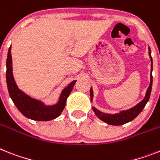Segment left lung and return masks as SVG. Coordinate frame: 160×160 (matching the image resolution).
I'll use <instances>...</instances> for the list:
<instances>
[{"label": "left lung", "mask_w": 160, "mask_h": 160, "mask_svg": "<svg viewBox=\"0 0 160 160\" xmlns=\"http://www.w3.org/2000/svg\"><path fill=\"white\" fill-rule=\"evenodd\" d=\"M149 55H150V58H151V72H152L153 69V62H152V58H151V49L149 48ZM152 81H153V77H152V73L151 74V83H150V86L147 88V91H146V97L145 98L138 104L134 107L131 108L129 110H127V111H120L119 113L115 114V115H110V114H105L102 113V111H98L96 108H92L93 111L95 112L96 115L101 120H102L105 123H108V124H111V125H122V124H124L126 123H128V122L132 121V119H134L135 118L138 116L139 114L142 112V111L144 109L145 106L147 103V102L149 101L150 98V96H151V88H152ZM90 98L91 100L92 99V88L90 89Z\"/></svg>", "instance_id": "8db88e82"}]
</instances>
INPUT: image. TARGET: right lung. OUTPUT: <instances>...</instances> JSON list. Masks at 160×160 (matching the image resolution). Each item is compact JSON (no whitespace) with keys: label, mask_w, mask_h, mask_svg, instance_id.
<instances>
[{"label":"right lung","mask_w":160,"mask_h":160,"mask_svg":"<svg viewBox=\"0 0 160 160\" xmlns=\"http://www.w3.org/2000/svg\"><path fill=\"white\" fill-rule=\"evenodd\" d=\"M11 46L9 48L6 60V82L8 91L14 105L18 111L27 118L39 121H49L59 116L63 111L66 101L72 92L76 80H74L64 88L59 98V101L56 105L45 106L42 102L33 99L20 91L16 85L13 73H12Z\"/></svg>","instance_id":"add662e5"}]
</instances>
